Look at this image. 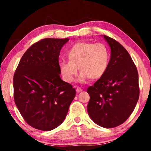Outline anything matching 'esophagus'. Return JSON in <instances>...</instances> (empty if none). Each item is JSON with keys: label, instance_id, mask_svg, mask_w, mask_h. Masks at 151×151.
<instances>
[{"label": "esophagus", "instance_id": "esophagus-1", "mask_svg": "<svg viewBox=\"0 0 151 151\" xmlns=\"http://www.w3.org/2000/svg\"><path fill=\"white\" fill-rule=\"evenodd\" d=\"M76 92H77V93H80V92H81L83 90H82L81 88L77 87V88H76Z\"/></svg>", "mask_w": 151, "mask_h": 151}]
</instances>
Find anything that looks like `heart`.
Masks as SVG:
<instances>
[{"mask_svg": "<svg viewBox=\"0 0 151 151\" xmlns=\"http://www.w3.org/2000/svg\"><path fill=\"white\" fill-rule=\"evenodd\" d=\"M67 56L69 60L59 63L61 75L67 83L74 81L78 68L81 73L79 81L101 78L108 69L111 58L108 47L101 42H76L68 51Z\"/></svg>", "mask_w": 151, "mask_h": 151, "instance_id": "heart-1", "label": "heart"}]
</instances>
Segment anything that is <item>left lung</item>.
Listing matches in <instances>:
<instances>
[{"mask_svg":"<svg viewBox=\"0 0 151 151\" xmlns=\"http://www.w3.org/2000/svg\"><path fill=\"white\" fill-rule=\"evenodd\" d=\"M111 48L108 69L87 88L89 116L96 124L113 128L123 123L133 112L139 97V75L127 50L112 38L103 35Z\"/></svg>","mask_w":151,"mask_h":151,"instance_id":"left-lung-1","label":"left lung"}]
</instances>
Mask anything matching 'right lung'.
I'll use <instances>...</instances> for the list:
<instances>
[{
  "mask_svg": "<svg viewBox=\"0 0 151 151\" xmlns=\"http://www.w3.org/2000/svg\"><path fill=\"white\" fill-rule=\"evenodd\" d=\"M68 39H44L33 44L20 59L13 78L15 104L30 126L51 131L62 123L76 94L61 80L60 51Z\"/></svg>",
  "mask_w": 151,
  "mask_h": 151,
  "instance_id": "1",
  "label": "right lung"
}]
</instances>
